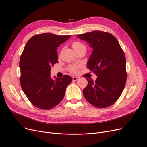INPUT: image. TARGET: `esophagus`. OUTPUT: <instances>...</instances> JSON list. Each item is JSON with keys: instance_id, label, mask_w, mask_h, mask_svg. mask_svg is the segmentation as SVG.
Segmentation results:
<instances>
[{"instance_id": "esophagus-1", "label": "esophagus", "mask_w": 147, "mask_h": 147, "mask_svg": "<svg viewBox=\"0 0 147 147\" xmlns=\"http://www.w3.org/2000/svg\"><path fill=\"white\" fill-rule=\"evenodd\" d=\"M72 78H73V80H74V81H77V80L79 78V77H76V76H75V77H72Z\"/></svg>"}]
</instances>
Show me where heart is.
Masks as SVG:
<instances>
[{"mask_svg": "<svg viewBox=\"0 0 147 147\" xmlns=\"http://www.w3.org/2000/svg\"><path fill=\"white\" fill-rule=\"evenodd\" d=\"M72 47L75 51H77L80 50H86V46L84 45L83 43L80 42H74L72 44ZM69 70L71 72L75 73L77 72L78 69V66L76 65H70L69 67Z\"/></svg>", "mask_w": 147, "mask_h": 147, "instance_id": "1", "label": "heart"}]
</instances>
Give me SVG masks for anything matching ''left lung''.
I'll list each match as a JSON object with an SVG mask.
<instances>
[{
	"mask_svg": "<svg viewBox=\"0 0 147 147\" xmlns=\"http://www.w3.org/2000/svg\"><path fill=\"white\" fill-rule=\"evenodd\" d=\"M77 37L92 48L87 67L97 76L95 82L86 78L88 85L83 90L84 98L98 108L114 104L122 94L127 78L126 57L118 41L113 35L100 30Z\"/></svg>",
	"mask_w": 147,
	"mask_h": 147,
	"instance_id": "1",
	"label": "left lung"
}]
</instances>
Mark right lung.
Segmentation results:
<instances>
[{
	"label": "right lung",
	"mask_w": 147,
	"mask_h": 147,
	"mask_svg": "<svg viewBox=\"0 0 147 147\" xmlns=\"http://www.w3.org/2000/svg\"><path fill=\"white\" fill-rule=\"evenodd\" d=\"M70 37L43 33L34 35L26 44L20 61L21 86L29 100L39 109L49 110L59 104L72 81L67 75L55 80L50 77L51 67L58 63L57 47Z\"/></svg>",
	"instance_id": "obj_1"
}]
</instances>
